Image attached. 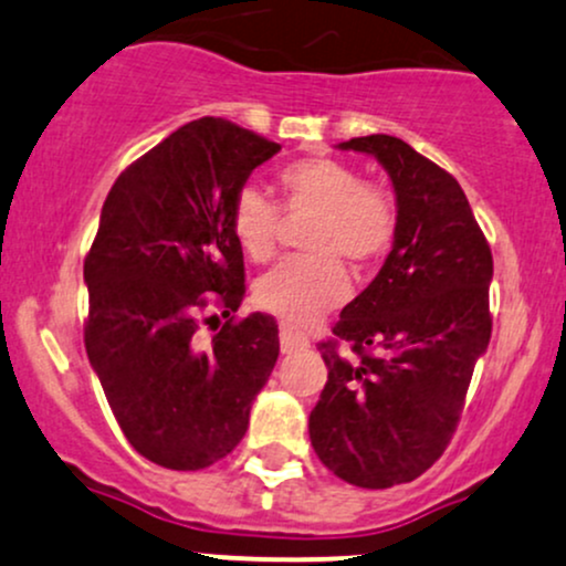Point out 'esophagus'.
<instances>
[{
	"label": "esophagus",
	"mask_w": 566,
	"mask_h": 566,
	"mask_svg": "<svg viewBox=\"0 0 566 566\" xmlns=\"http://www.w3.org/2000/svg\"><path fill=\"white\" fill-rule=\"evenodd\" d=\"M279 343H282V350L284 354H292V350H305L308 348V337L303 333H297L292 324H282L279 327Z\"/></svg>",
	"instance_id": "34e87169"
}]
</instances>
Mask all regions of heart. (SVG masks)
<instances>
[{
    "label": "heart",
    "instance_id": "heart-1",
    "mask_svg": "<svg viewBox=\"0 0 566 566\" xmlns=\"http://www.w3.org/2000/svg\"><path fill=\"white\" fill-rule=\"evenodd\" d=\"M279 207L255 188L233 197L229 226L233 242L252 263L276 252L282 216H311L303 250L255 282V303L295 327L316 322L348 297V276L340 261L367 265L378 261L396 231V205L386 188L361 184L346 161L314 157L292 161L276 175Z\"/></svg>",
    "mask_w": 566,
    "mask_h": 566
}]
</instances>
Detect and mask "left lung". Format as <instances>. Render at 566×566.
Instances as JSON below:
<instances>
[{
	"instance_id": "obj_1",
	"label": "left lung",
	"mask_w": 566,
	"mask_h": 566,
	"mask_svg": "<svg viewBox=\"0 0 566 566\" xmlns=\"http://www.w3.org/2000/svg\"><path fill=\"white\" fill-rule=\"evenodd\" d=\"M340 148L391 175L396 231L378 276L319 343L327 382L308 433L337 479L386 490L431 469L458 428L492 335V252L458 180L409 143L367 135Z\"/></svg>"
}]
</instances>
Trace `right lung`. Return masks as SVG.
Masks as SVG:
<instances>
[{
	"label": "right lung",
	"mask_w": 566,
	"mask_h": 566,
	"mask_svg": "<svg viewBox=\"0 0 566 566\" xmlns=\"http://www.w3.org/2000/svg\"><path fill=\"white\" fill-rule=\"evenodd\" d=\"M279 148L201 116L133 161L103 201L84 258V348L122 433L165 469L226 458L276 365L274 316H231L244 297V255L229 212ZM212 304L230 322L205 344L198 327Z\"/></svg>",
	"instance_id": "obj_1"
}]
</instances>
